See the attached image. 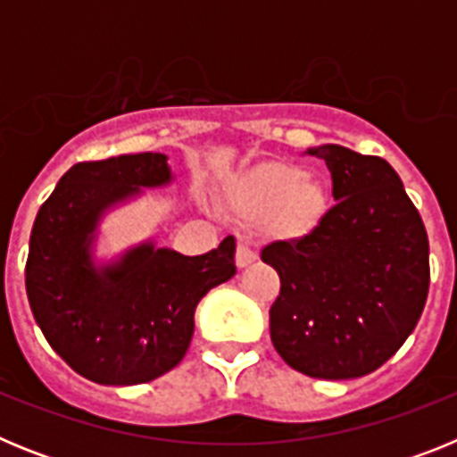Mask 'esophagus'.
<instances>
[{"mask_svg":"<svg viewBox=\"0 0 457 457\" xmlns=\"http://www.w3.org/2000/svg\"><path fill=\"white\" fill-rule=\"evenodd\" d=\"M256 252H253L252 247H249L247 242H240L237 245V252H236V263L237 268H247V265H252L253 261H256Z\"/></svg>","mask_w":457,"mask_h":457,"instance_id":"esophagus-1","label":"esophagus"}]
</instances>
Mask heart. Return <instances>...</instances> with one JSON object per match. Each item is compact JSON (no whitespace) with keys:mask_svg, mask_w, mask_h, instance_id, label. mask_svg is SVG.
I'll return each mask as SVG.
<instances>
[{"mask_svg":"<svg viewBox=\"0 0 457 457\" xmlns=\"http://www.w3.org/2000/svg\"><path fill=\"white\" fill-rule=\"evenodd\" d=\"M231 204L247 220H270L281 237L309 236L329 210L327 187L290 164H265L231 187Z\"/></svg>","mask_w":457,"mask_h":457,"instance_id":"1","label":"heart"}]
</instances>
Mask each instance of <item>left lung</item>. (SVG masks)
Masks as SVG:
<instances>
[{
  "instance_id": "obj_1",
  "label": "left lung",
  "mask_w": 457,
  "mask_h": 457,
  "mask_svg": "<svg viewBox=\"0 0 457 457\" xmlns=\"http://www.w3.org/2000/svg\"><path fill=\"white\" fill-rule=\"evenodd\" d=\"M309 155L325 160L337 205L309 236L261 252L281 278L270 337L309 378H361L394 357L421 318L426 226L386 160L338 144Z\"/></svg>"
}]
</instances>
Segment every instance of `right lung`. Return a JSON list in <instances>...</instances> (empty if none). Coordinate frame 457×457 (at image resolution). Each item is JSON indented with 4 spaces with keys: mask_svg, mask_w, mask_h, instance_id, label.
Returning a JSON list of instances; mask_svg holds the SVG:
<instances>
[{
    "mask_svg": "<svg viewBox=\"0 0 457 457\" xmlns=\"http://www.w3.org/2000/svg\"><path fill=\"white\" fill-rule=\"evenodd\" d=\"M164 153L79 162L40 205L24 284L31 313L59 357L98 385L151 382L180 364L205 293L236 274V237L204 256L153 240L96 263L103 217L173 180Z\"/></svg>",
    "mask_w": 457,
    "mask_h": 457,
    "instance_id": "1",
    "label": "right lung"
}]
</instances>
